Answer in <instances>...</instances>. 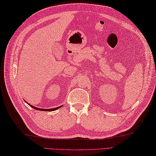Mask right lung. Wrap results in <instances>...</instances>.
I'll return each instance as SVG.
<instances>
[{
    "label": "right lung",
    "mask_w": 156,
    "mask_h": 156,
    "mask_svg": "<svg viewBox=\"0 0 156 156\" xmlns=\"http://www.w3.org/2000/svg\"><path fill=\"white\" fill-rule=\"evenodd\" d=\"M25 102H27L25 101ZM29 106H30L31 107H32L33 108H34V109H35V110H39V111H55V110H56V109H58V108H61L62 107V106H59V107H56V108H37V107H34V106H33V105H30L29 103H27Z\"/></svg>",
    "instance_id": "right-lung-1"
}]
</instances>
